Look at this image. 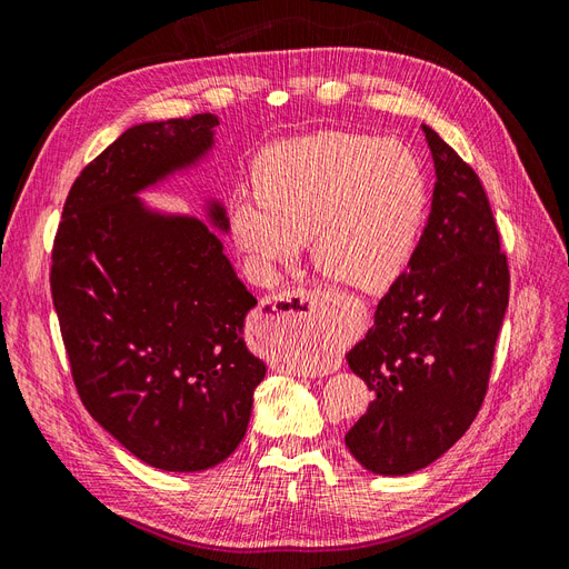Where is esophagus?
Returning a JSON list of instances; mask_svg holds the SVG:
<instances>
[{
  "label": "esophagus",
  "instance_id": "obj_1",
  "mask_svg": "<svg viewBox=\"0 0 569 569\" xmlns=\"http://www.w3.org/2000/svg\"><path fill=\"white\" fill-rule=\"evenodd\" d=\"M295 299L301 303V311H291V313H289L291 318H295V320H291L289 341L316 339V337H318V330H316L313 325H306L303 320L318 313V308H320V295H318V291H297Z\"/></svg>",
  "mask_w": 569,
  "mask_h": 569
}]
</instances>
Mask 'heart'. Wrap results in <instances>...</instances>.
I'll list each match as a JSON object with an SVG mask.
<instances>
[{
	"mask_svg": "<svg viewBox=\"0 0 569 569\" xmlns=\"http://www.w3.org/2000/svg\"><path fill=\"white\" fill-rule=\"evenodd\" d=\"M256 197L228 206L234 244L263 274L313 239L316 268L343 287L385 291L403 272L427 213V178L406 144L318 132L253 163Z\"/></svg>",
	"mask_w": 569,
	"mask_h": 569,
	"instance_id": "b5f03b06",
	"label": "heart"
}]
</instances>
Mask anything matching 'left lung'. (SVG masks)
Instances as JSON below:
<instances>
[{"mask_svg":"<svg viewBox=\"0 0 569 569\" xmlns=\"http://www.w3.org/2000/svg\"><path fill=\"white\" fill-rule=\"evenodd\" d=\"M422 132L437 173L427 228L408 272L347 353L375 399L343 443L385 477L427 468L468 432L485 401L510 289L485 187L432 128Z\"/></svg>","mask_w":569,"mask_h":569,"instance_id":"1","label":"left lung"}]
</instances>
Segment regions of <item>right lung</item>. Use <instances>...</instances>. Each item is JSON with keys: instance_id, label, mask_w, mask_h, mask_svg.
Here are the masks:
<instances>
[{"instance_id": "1", "label": "right lung", "mask_w": 569, "mask_h": 569, "mask_svg": "<svg viewBox=\"0 0 569 569\" xmlns=\"http://www.w3.org/2000/svg\"><path fill=\"white\" fill-rule=\"evenodd\" d=\"M218 116L128 128L73 182L51 251V299L90 416L142 462L201 472L244 439L266 363L247 347L256 297L222 251L226 206L203 218L144 203L199 168Z\"/></svg>"}]
</instances>
